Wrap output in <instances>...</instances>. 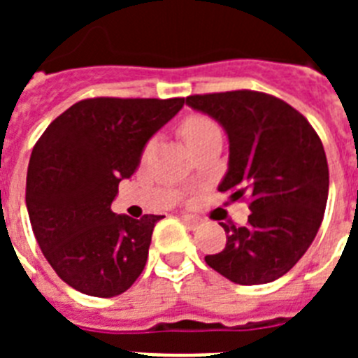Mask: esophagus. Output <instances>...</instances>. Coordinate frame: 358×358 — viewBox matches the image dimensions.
<instances>
[{
  "label": "esophagus",
  "instance_id": "obj_1",
  "mask_svg": "<svg viewBox=\"0 0 358 358\" xmlns=\"http://www.w3.org/2000/svg\"><path fill=\"white\" fill-rule=\"evenodd\" d=\"M182 220H185V224L189 229H197V227H201L202 222H204L201 217H195V215H182Z\"/></svg>",
  "mask_w": 358,
  "mask_h": 358
}]
</instances>
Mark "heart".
<instances>
[{"instance_id":"1","label":"heart","mask_w":358,"mask_h":358,"mask_svg":"<svg viewBox=\"0 0 358 358\" xmlns=\"http://www.w3.org/2000/svg\"><path fill=\"white\" fill-rule=\"evenodd\" d=\"M179 131H181L182 138H185V141L189 145V147L197 145L199 141L206 140L208 136L220 134V129H218L217 123L204 115L186 116V118L181 122Z\"/></svg>"}]
</instances>
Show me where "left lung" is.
Returning <instances> with one entry per match:
<instances>
[{
  "instance_id": "1",
  "label": "left lung",
  "mask_w": 358,
  "mask_h": 358,
  "mask_svg": "<svg viewBox=\"0 0 358 358\" xmlns=\"http://www.w3.org/2000/svg\"><path fill=\"white\" fill-rule=\"evenodd\" d=\"M229 138V164L218 189L248 201L245 226L222 224L226 248L204 260L238 285L287 274L314 242L328 199L327 154L308 120L273 94L238 90L186 96Z\"/></svg>"
}]
</instances>
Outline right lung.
<instances>
[{
    "mask_svg": "<svg viewBox=\"0 0 358 358\" xmlns=\"http://www.w3.org/2000/svg\"><path fill=\"white\" fill-rule=\"evenodd\" d=\"M185 98H85L57 116L31 150L27 208L57 276L87 296L125 292L143 273L161 215L110 211L122 179Z\"/></svg>",
    "mask_w": 358,
    "mask_h": 358,
    "instance_id": "right-lung-1",
    "label": "right lung"
}]
</instances>
